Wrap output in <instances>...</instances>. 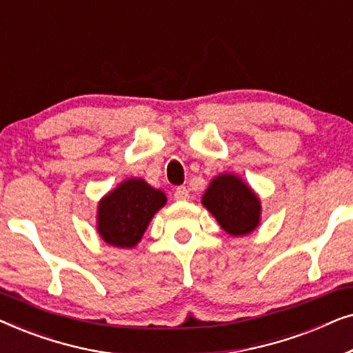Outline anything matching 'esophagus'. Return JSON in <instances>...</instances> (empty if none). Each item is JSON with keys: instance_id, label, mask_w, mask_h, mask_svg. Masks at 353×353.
Here are the masks:
<instances>
[{"instance_id": "34e87169", "label": "esophagus", "mask_w": 353, "mask_h": 353, "mask_svg": "<svg viewBox=\"0 0 353 353\" xmlns=\"http://www.w3.org/2000/svg\"><path fill=\"white\" fill-rule=\"evenodd\" d=\"M173 197H175L176 201H188L190 199V191L186 190V186H178V188H175Z\"/></svg>"}]
</instances>
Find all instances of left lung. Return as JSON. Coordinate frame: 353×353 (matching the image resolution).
<instances>
[{
    "label": "left lung",
    "mask_w": 353,
    "mask_h": 353,
    "mask_svg": "<svg viewBox=\"0 0 353 353\" xmlns=\"http://www.w3.org/2000/svg\"><path fill=\"white\" fill-rule=\"evenodd\" d=\"M202 204L231 236H245L260 223V199L239 176L221 173L210 181Z\"/></svg>",
    "instance_id": "obj_1"
}]
</instances>
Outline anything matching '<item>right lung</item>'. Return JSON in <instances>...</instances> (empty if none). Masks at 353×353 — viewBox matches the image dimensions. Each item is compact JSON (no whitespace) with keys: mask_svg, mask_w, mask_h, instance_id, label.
<instances>
[{"mask_svg":"<svg viewBox=\"0 0 353 353\" xmlns=\"http://www.w3.org/2000/svg\"><path fill=\"white\" fill-rule=\"evenodd\" d=\"M165 202L161 190L149 186L141 178H128L99 201L98 233L115 248H134Z\"/></svg>","mask_w":353,"mask_h":353,"instance_id":"obj_1","label":"right lung"}]
</instances>
